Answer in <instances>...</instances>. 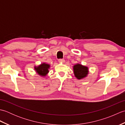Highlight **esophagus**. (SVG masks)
<instances>
[{
	"label": "esophagus",
	"mask_w": 125,
	"mask_h": 125,
	"mask_svg": "<svg viewBox=\"0 0 125 125\" xmlns=\"http://www.w3.org/2000/svg\"><path fill=\"white\" fill-rule=\"evenodd\" d=\"M58 62L60 63H64L65 62V60L64 59H59L58 60Z\"/></svg>",
	"instance_id": "34e87169"
}]
</instances>
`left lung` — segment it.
Here are the masks:
<instances>
[{
	"label": "left lung",
	"mask_w": 125,
	"mask_h": 125,
	"mask_svg": "<svg viewBox=\"0 0 125 125\" xmlns=\"http://www.w3.org/2000/svg\"><path fill=\"white\" fill-rule=\"evenodd\" d=\"M73 70L75 76L78 79L86 77L89 73L88 68L81 64H76L73 65Z\"/></svg>",
	"instance_id": "1"
}]
</instances>
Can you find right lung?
Masks as SVG:
<instances>
[{
  "label": "right lung",
  "instance_id": "add662e5",
  "mask_svg": "<svg viewBox=\"0 0 125 125\" xmlns=\"http://www.w3.org/2000/svg\"><path fill=\"white\" fill-rule=\"evenodd\" d=\"M50 68V65L46 63H43L38 67H34V69L40 76H46L49 73L48 69Z\"/></svg>",
  "mask_w": 125,
  "mask_h": 125
}]
</instances>
